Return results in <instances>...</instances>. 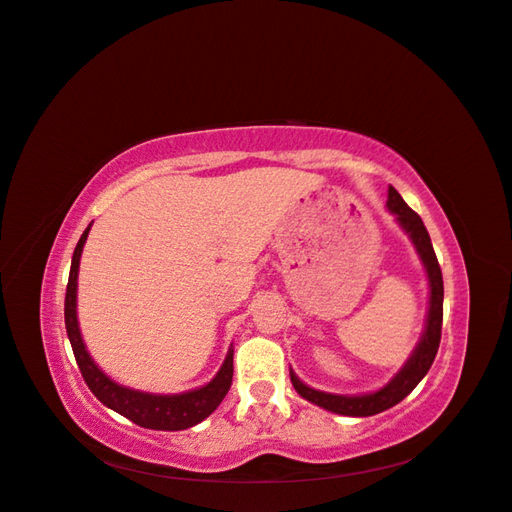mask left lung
Masks as SVG:
<instances>
[{
	"mask_svg": "<svg viewBox=\"0 0 512 512\" xmlns=\"http://www.w3.org/2000/svg\"><path fill=\"white\" fill-rule=\"evenodd\" d=\"M389 212L395 216V221L409 234L411 243L415 247L417 256H420L422 265L426 269V278H429V314H426V325L422 331V338L417 342V347L404 362V367L393 375V378L384 384L382 389L360 395H340V393H325L318 391L309 384L302 382L298 375L289 369V378L294 389L300 393V398L307 402L320 406L338 415L349 417H369L375 413H382L391 409L398 402H402L409 395L420 380L429 373L431 364L435 360V353L440 349L442 338V307H444V283H442V269L437 263V256L433 252L431 236L426 232L422 218L417 216L409 205L404 203V198L398 194L395 187L389 185V198H387Z\"/></svg>",
	"mask_w": 512,
	"mask_h": 512,
	"instance_id": "obj_1",
	"label": "left lung"
}]
</instances>
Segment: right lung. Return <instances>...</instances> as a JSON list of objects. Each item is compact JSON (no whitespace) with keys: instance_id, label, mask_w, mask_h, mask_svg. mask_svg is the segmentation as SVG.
I'll return each mask as SVG.
<instances>
[{"instance_id":"add662e5","label":"right lung","mask_w":512,"mask_h":512,"mask_svg":"<svg viewBox=\"0 0 512 512\" xmlns=\"http://www.w3.org/2000/svg\"><path fill=\"white\" fill-rule=\"evenodd\" d=\"M92 225V223H90ZM90 225L86 232L81 234L79 243L72 254L70 265V278L66 287V331L68 340L75 351V360L79 364V371L86 380L88 389L95 393V398L103 402L108 409L117 411L119 415L128 417L130 422L143 426V429L152 431H183L203 422L205 417H210L216 406L223 402L229 387H232V375H234V349L227 351L225 362L214 378L203 384V387L185 391V393H145L139 389L123 387V384L114 382L110 375L99 369V364L92 360V356L86 349L81 338L79 318H77V276H79V260L83 245L88 241Z\"/></svg>"}]
</instances>
